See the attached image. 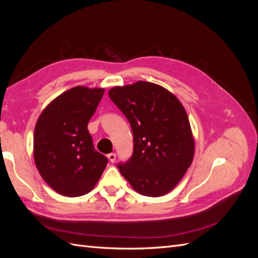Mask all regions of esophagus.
<instances>
[{
  "label": "esophagus",
  "instance_id": "34e87169",
  "mask_svg": "<svg viewBox=\"0 0 258 258\" xmlns=\"http://www.w3.org/2000/svg\"><path fill=\"white\" fill-rule=\"evenodd\" d=\"M107 158H108V160H110L111 162H115V160H116V154L115 153L108 154L107 155Z\"/></svg>",
  "mask_w": 258,
  "mask_h": 258
}]
</instances>
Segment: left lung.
Here are the masks:
<instances>
[{"instance_id": "8db88e82", "label": "left lung", "mask_w": 258, "mask_h": 258, "mask_svg": "<svg viewBox=\"0 0 258 258\" xmlns=\"http://www.w3.org/2000/svg\"><path fill=\"white\" fill-rule=\"evenodd\" d=\"M129 120L134 155L120 173L137 192L160 197L172 190L191 165L195 139L183 104L162 86L139 81L108 90Z\"/></svg>"}]
</instances>
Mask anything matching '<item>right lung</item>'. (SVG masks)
Wrapping results in <instances>:
<instances>
[{
  "label": "right lung",
  "instance_id": "add662e5",
  "mask_svg": "<svg viewBox=\"0 0 258 258\" xmlns=\"http://www.w3.org/2000/svg\"><path fill=\"white\" fill-rule=\"evenodd\" d=\"M103 93L104 88L76 86L54 98L36 121L35 166L44 181L62 196L88 194L106 167V157L95 151L87 129Z\"/></svg>",
  "mask_w": 258,
  "mask_h": 258
}]
</instances>
